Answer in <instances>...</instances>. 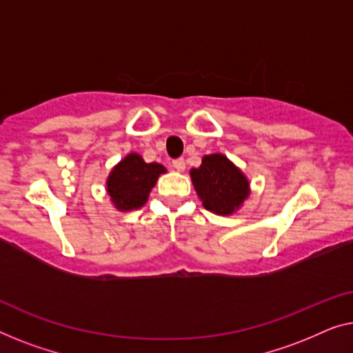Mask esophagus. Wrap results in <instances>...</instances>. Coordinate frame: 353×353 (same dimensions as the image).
<instances>
[{
  "label": "esophagus",
  "mask_w": 353,
  "mask_h": 353,
  "mask_svg": "<svg viewBox=\"0 0 353 353\" xmlns=\"http://www.w3.org/2000/svg\"><path fill=\"white\" fill-rule=\"evenodd\" d=\"M172 168H174V170L179 172H182L183 170H185V161H183V158H177V160L172 161Z\"/></svg>",
  "instance_id": "obj_1"
}]
</instances>
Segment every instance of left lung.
I'll return each instance as SVG.
<instances>
[{
  "label": "left lung",
  "instance_id": "left-lung-1",
  "mask_svg": "<svg viewBox=\"0 0 353 353\" xmlns=\"http://www.w3.org/2000/svg\"><path fill=\"white\" fill-rule=\"evenodd\" d=\"M190 179L203 208L217 216H232L251 193L245 172L222 153L203 157L201 165L190 170Z\"/></svg>",
  "mask_w": 353,
  "mask_h": 353
}]
</instances>
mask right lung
Instances as JSON below:
<instances>
[{"label":"right lung","mask_w":353,"mask_h":353,"mask_svg":"<svg viewBox=\"0 0 353 353\" xmlns=\"http://www.w3.org/2000/svg\"><path fill=\"white\" fill-rule=\"evenodd\" d=\"M165 172L166 168L160 163H145L142 155L131 152L112 168L105 182L107 195L118 211L139 210L145 205L158 177Z\"/></svg>","instance_id":"right-lung-1"}]
</instances>
